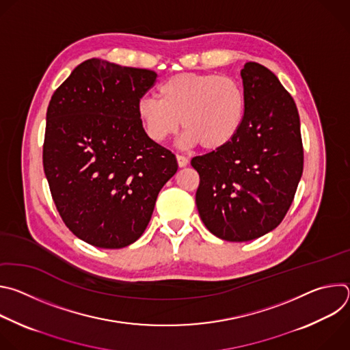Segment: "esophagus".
<instances>
[{
  "instance_id": "esophagus-1",
  "label": "esophagus",
  "mask_w": 350,
  "mask_h": 350,
  "mask_svg": "<svg viewBox=\"0 0 350 350\" xmlns=\"http://www.w3.org/2000/svg\"><path fill=\"white\" fill-rule=\"evenodd\" d=\"M176 159H177V163H178L180 167H185V166L188 165V162H189V161H188L185 157H183V155H177Z\"/></svg>"
}]
</instances>
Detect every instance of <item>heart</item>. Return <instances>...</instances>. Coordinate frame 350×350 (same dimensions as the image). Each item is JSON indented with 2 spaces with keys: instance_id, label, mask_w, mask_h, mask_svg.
<instances>
[{
  "instance_id": "heart-1",
  "label": "heart",
  "mask_w": 350,
  "mask_h": 350,
  "mask_svg": "<svg viewBox=\"0 0 350 350\" xmlns=\"http://www.w3.org/2000/svg\"><path fill=\"white\" fill-rule=\"evenodd\" d=\"M135 109L152 141L165 142L183 122V146L201 144L206 151H216L239 131L245 118V94L241 84L228 76L177 73L158 87V98H139Z\"/></svg>"
}]
</instances>
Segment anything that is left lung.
<instances>
[{"mask_svg":"<svg viewBox=\"0 0 350 350\" xmlns=\"http://www.w3.org/2000/svg\"><path fill=\"white\" fill-rule=\"evenodd\" d=\"M245 118L223 148L195 157L201 183L196 208L216 237L245 242L273 231L285 217L304 172L301 120L289 92L267 68L241 70Z\"/></svg>","mask_w":350,"mask_h":350,"instance_id":"8db88e82","label":"left lung"}]
</instances>
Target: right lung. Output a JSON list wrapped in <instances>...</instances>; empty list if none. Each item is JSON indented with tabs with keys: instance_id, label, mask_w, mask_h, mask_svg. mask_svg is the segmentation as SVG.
<instances>
[{
	"instance_id": "right-lung-1",
	"label": "right lung",
	"mask_w": 350,
	"mask_h": 350,
	"mask_svg": "<svg viewBox=\"0 0 350 350\" xmlns=\"http://www.w3.org/2000/svg\"><path fill=\"white\" fill-rule=\"evenodd\" d=\"M157 77L92 58L75 68L49 101L44 173L68 228L96 247L135 242L178 169L137 116L138 99Z\"/></svg>"
}]
</instances>
